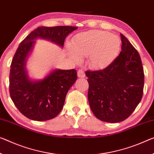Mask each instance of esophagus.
Segmentation results:
<instances>
[{
  "label": "esophagus",
  "mask_w": 154,
  "mask_h": 154,
  "mask_svg": "<svg viewBox=\"0 0 154 154\" xmlns=\"http://www.w3.org/2000/svg\"><path fill=\"white\" fill-rule=\"evenodd\" d=\"M77 75L79 78H84L85 76V72L82 69H79V71H78V72H77Z\"/></svg>",
  "instance_id": "1"
}]
</instances>
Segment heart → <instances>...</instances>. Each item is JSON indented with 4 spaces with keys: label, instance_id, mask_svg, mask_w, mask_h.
I'll return each instance as SVG.
<instances>
[{
    "label": "heart",
    "instance_id": "b5f03b06",
    "mask_svg": "<svg viewBox=\"0 0 154 154\" xmlns=\"http://www.w3.org/2000/svg\"><path fill=\"white\" fill-rule=\"evenodd\" d=\"M74 49L70 53L75 60L80 56L89 57V63L95 69L107 67L116 58L121 42L119 37L108 32L92 30L81 33L73 40Z\"/></svg>",
    "mask_w": 154,
    "mask_h": 154
}]
</instances>
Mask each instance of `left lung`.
Masks as SVG:
<instances>
[{"instance_id": "1", "label": "left lung", "mask_w": 154, "mask_h": 154, "mask_svg": "<svg viewBox=\"0 0 154 154\" xmlns=\"http://www.w3.org/2000/svg\"><path fill=\"white\" fill-rule=\"evenodd\" d=\"M121 52L103 69L86 71L88 100L94 116L102 121H123L142 99L144 70L140 56L128 39L120 34Z\"/></svg>"}]
</instances>
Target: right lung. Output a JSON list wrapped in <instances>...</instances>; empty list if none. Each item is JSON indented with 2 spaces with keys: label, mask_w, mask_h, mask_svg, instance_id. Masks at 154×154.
I'll return each mask as SVG.
<instances>
[{
  "label": "right lung",
  "mask_w": 154,
  "mask_h": 154,
  "mask_svg": "<svg viewBox=\"0 0 154 154\" xmlns=\"http://www.w3.org/2000/svg\"><path fill=\"white\" fill-rule=\"evenodd\" d=\"M77 28L39 27L18 46L10 66L9 94L20 112L29 119L45 121L58 116L63 107L67 91L77 79L75 69H56L43 80H31L25 69V62L34 40L41 38L63 47L65 38Z\"/></svg>",
  "instance_id": "right-lung-1"
}]
</instances>
